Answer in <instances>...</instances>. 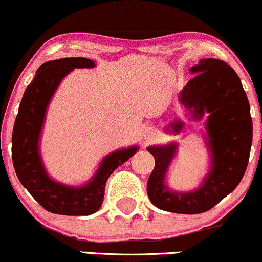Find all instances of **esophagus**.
Instances as JSON below:
<instances>
[{"label":"esophagus","instance_id":"esophagus-1","mask_svg":"<svg viewBox=\"0 0 262 262\" xmlns=\"http://www.w3.org/2000/svg\"><path fill=\"white\" fill-rule=\"evenodd\" d=\"M145 137H148V138L152 137V130H150V129H147V130H145Z\"/></svg>","mask_w":262,"mask_h":262}]
</instances>
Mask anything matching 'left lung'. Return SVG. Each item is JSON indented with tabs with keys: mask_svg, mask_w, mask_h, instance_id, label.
<instances>
[{
	"mask_svg": "<svg viewBox=\"0 0 262 262\" xmlns=\"http://www.w3.org/2000/svg\"><path fill=\"white\" fill-rule=\"evenodd\" d=\"M196 75L181 92L180 101L200 119L208 113V145L212 167L203 186L191 193H173L164 186V176L176 152V144L149 147L156 161L147 183V193L156 207L174 213L196 214L211 210L238 186L250 158L252 119L241 80L227 62L203 59L191 68ZM180 120L172 124L174 132Z\"/></svg>",
	"mask_w": 262,
	"mask_h": 262,
	"instance_id": "left-lung-1",
	"label": "left lung"
}]
</instances>
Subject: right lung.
<instances>
[{
	"mask_svg": "<svg viewBox=\"0 0 262 262\" xmlns=\"http://www.w3.org/2000/svg\"><path fill=\"white\" fill-rule=\"evenodd\" d=\"M94 61L85 57H65L45 62L26 88L12 132V162L22 186L46 211L68 216H88L100 208L109 176L128 161L137 147L117 150L104 158L92 182L71 188L49 178L41 163L37 142L46 106L55 89L74 68H93Z\"/></svg>",
	"mask_w": 262,
	"mask_h": 262,
	"instance_id": "obj_1",
	"label": "right lung"
}]
</instances>
